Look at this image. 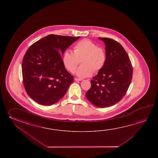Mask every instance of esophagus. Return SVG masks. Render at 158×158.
Returning <instances> with one entry per match:
<instances>
[{
  "instance_id": "34e87169",
  "label": "esophagus",
  "mask_w": 158,
  "mask_h": 158,
  "mask_svg": "<svg viewBox=\"0 0 158 158\" xmlns=\"http://www.w3.org/2000/svg\"><path fill=\"white\" fill-rule=\"evenodd\" d=\"M82 80L81 79V78H74V81H80Z\"/></svg>"
}]
</instances>
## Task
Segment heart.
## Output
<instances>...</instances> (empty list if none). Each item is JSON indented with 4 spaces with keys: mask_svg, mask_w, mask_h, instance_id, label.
<instances>
[{
    "mask_svg": "<svg viewBox=\"0 0 158 158\" xmlns=\"http://www.w3.org/2000/svg\"><path fill=\"white\" fill-rule=\"evenodd\" d=\"M73 49V52L65 51L62 57L64 67L69 72L74 73L80 60L81 65L76 72L80 77H89L93 72H99L104 67L107 59L106 51L93 41L82 40L74 45Z\"/></svg>",
    "mask_w": 158,
    "mask_h": 158,
    "instance_id": "obj_1",
    "label": "heart"
}]
</instances>
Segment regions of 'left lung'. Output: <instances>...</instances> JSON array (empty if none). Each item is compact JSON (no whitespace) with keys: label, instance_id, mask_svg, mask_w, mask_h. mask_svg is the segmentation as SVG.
I'll list each match as a JSON object with an SVG mask.
<instances>
[{"label":"left lung","instance_id":"1","mask_svg":"<svg viewBox=\"0 0 158 158\" xmlns=\"http://www.w3.org/2000/svg\"><path fill=\"white\" fill-rule=\"evenodd\" d=\"M106 45L107 59L103 68L91 81L87 99L98 107H110L124 97L131 83L133 67L128 54L117 41L98 38Z\"/></svg>","mask_w":158,"mask_h":158}]
</instances>
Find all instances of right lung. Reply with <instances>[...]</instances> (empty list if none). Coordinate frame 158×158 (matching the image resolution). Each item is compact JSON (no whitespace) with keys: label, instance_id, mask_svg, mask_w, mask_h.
Returning a JSON list of instances; mask_svg holds the SVG:
<instances>
[{"label":"right lung","instance_id":"1","mask_svg":"<svg viewBox=\"0 0 158 158\" xmlns=\"http://www.w3.org/2000/svg\"><path fill=\"white\" fill-rule=\"evenodd\" d=\"M80 38L50 34L27 49L22 73L25 89L33 100L51 106L64 97L74 79L64 67L61 54Z\"/></svg>","mask_w":158,"mask_h":158}]
</instances>
